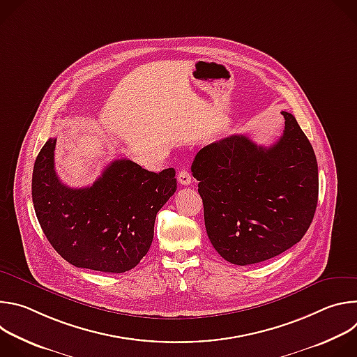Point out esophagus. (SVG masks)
<instances>
[{
    "label": "esophagus",
    "instance_id": "34e87169",
    "mask_svg": "<svg viewBox=\"0 0 357 357\" xmlns=\"http://www.w3.org/2000/svg\"><path fill=\"white\" fill-rule=\"evenodd\" d=\"M178 182H179L181 185H183V186L190 185V182H192V175L189 174L188 169L179 171V174H178Z\"/></svg>",
    "mask_w": 357,
    "mask_h": 357
}]
</instances>
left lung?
<instances>
[{"label":"left lung","mask_w":357,"mask_h":357,"mask_svg":"<svg viewBox=\"0 0 357 357\" xmlns=\"http://www.w3.org/2000/svg\"><path fill=\"white\" fill-rule=\"evenodd\" d=\"M271 146L230 135L202 148L192 164L211 243L236 266L270 260L310 229L318 203L314 148L291 113Z\"/></svg>","instance_id":"left-lung-1"}]
</instances>
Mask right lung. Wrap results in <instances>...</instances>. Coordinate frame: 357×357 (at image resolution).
<instances>
[{
	"instance_id": "obj_1",
	"label": "right lung",
	"mask_w": 357,
	"mask_h": 357,
	"mask_svg": "<svg viewBox=\"0 0 357 357\" xmlns=\"http://www.w3.org/2000/svg\"><path fill=\"white\" fill-rule=\"evenodd\" d=\"M56 138L36 157L32 202L52 247L75 267L126 273L148 252L158 211L176 190L175 169L146 171L130 160L112 162L91 186L69 188L55 172Z\"/></svg>"
}]
</instances>
